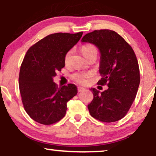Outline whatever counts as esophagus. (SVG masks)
<instances>
[{"instance_id":"esophagus-1","label":"esophagus","mask_w":156,"mask_h":156,"mask_svg":"<svg viewBox=\"0 0 156 156\" xmlns=\"http://www.w3.org/2000/svg\"><path fill=\"white\" fill-rule=\"evenodd\" d=\"M86 90V89L85 88H83V87H78V92H82V91H84Z\"/></svg>"}]
</instances>
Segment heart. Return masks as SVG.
I'll use <instances>...</instances> for the list:
<instances>
[{
	"instance_id": "heart-1",
	"label": "heart",
	"mask_w": 156,
	"mask_h": 156,
	"mask_svg": "<svg viewBox=\"0 0 156 156\" xmlns=\"http://www.w3.org/2000/svg\"><path fill=\"white\" fill-rule=\"evenodd\" d=\"M80 51H81L83 55H84V57H86L87 58L92 53H97L98 49L95 45L88 43V44L82 45L81 48H80ZM71 54L72 50H70L66 53L65 56H64V63L66 64L69 63ZM92 76L93 73L91 72H77L73 74L72 79L78 84L86 85L88 83L89 79L92 77Z\"/></svg>"
}]
</instances>
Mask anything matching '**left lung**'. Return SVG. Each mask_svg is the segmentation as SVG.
I'll list each match as a JSON object with an SVG mask.
<instances>
[{
    "mask_svg": "<svg viewBox=\"0 0 156 156\" xmlns=\"http://www.w3.org/2000/svg\"><path fill=\"white\" fill-rule=\"evenodd\" d=\"M82 42L96 45L101 52L98 84L107 86L103 92L92 88L93 99L88 105L90 115L105 123L123 118L136 98L140 84L138 62L132 47L113 30H93Z\"/></svg>",
    "mask_w": 156,
    "mask_h": 156,
    "instance_id": "left-lung-1",
    "label": "left lung"
}]
</instances>
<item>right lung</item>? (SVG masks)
Listing matches in <instances>:
<instances>
[{
    "instance_id": "right-lung-1",
    "label": "right lung",
    "mask_w": 156,
    "mask_h": 156,
    "mask_svg": "<svg viewBox=\"0 0 156 156\" xmlns=\"http://www.w3.org/2000/svg\"><path fill=\"white\" fill-rule=\"evenodd\" d=\"M83 33L48 35L26 52L18 82L25 111L35 121L46 126L58 122L66 115L68 101L78 93L74 84L58 88L53 78L65 66L66 53Z\"/></svg>"
}]
</instances>
